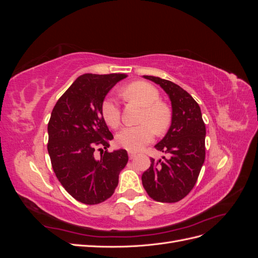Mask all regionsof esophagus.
Returning a JSON list of instances; mask_svg holds the SVG:
<instances>
[{
	"instance_id": "1",
	"label": "esophagus",
	"mask_w": 258,
	"mask_h": 258,
	"mask_svg": "<svg viewBox=\"0 0 258 258\" xmlns=\"http://www.w3.org/2000/svg\"><path fill=\"white\" fill-rule=\"evenodd\" d=\"M136 155H137L136 153H132V152H130V153H129V158H130V159H134V158L136 157Z\"/></svg>"
}]
</instances>
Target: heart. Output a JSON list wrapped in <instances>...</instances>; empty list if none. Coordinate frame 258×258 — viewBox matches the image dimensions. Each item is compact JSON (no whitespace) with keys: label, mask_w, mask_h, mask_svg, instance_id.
<instances>
[{"label":"heart","mask_w":258,"mask_h":258,"mask_svg":"<svg viewBox=\"0 0 258 258\" xmlns=\"http://www.w3.org/2000/svg\"><path fill=\"white\" fill-rule=\"evenodd\" d=\"M123 97L132 102L143 106L139 116V123L135 127L122 129L116 137L119 146L131 152H138L150 143L155 134H166L171 124L170 108L160 102V95L157 88L145 82H136L128 85L122 91ZM101 114L104 121L113 129L121 123V113L118 103L114 98L107 97L101 104Z\"/></svg>","instance_id":"obj_1"}]
</instances>
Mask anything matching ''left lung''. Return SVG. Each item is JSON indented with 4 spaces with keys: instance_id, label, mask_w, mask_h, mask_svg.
<instances>
[{
    "instance_id": "obj_1",
    "label": "left lung",
    "mask_w": 258,
    "mask_h": 258,
    "mask_svg": "<svg viewBox=\"0 0 258 258\" xmlns=\"http://www.w3.org/2000/svg\"><path fill=\"white\" fill-rule=\"evenodd\" d=\"M165 90L172 105V122L157 151L168 154L161 160L151 159V167L142 174L148 196L158 202L182 200L196 184L206 158V124L199 104L178 85L160 77L144 75Z\"/></svg>"
}]
</instances>
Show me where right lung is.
<instances>
[{"instance_id":"1","label":"right lung","mask_w":258,"mask_h":258,"mask_svg":"<svg viewBox=\"0 0 258 258\" xmlns=\"http://www.w3.org/2000/svg\"><path fill=\"white\" fill-rule=\"evenodd\" d=\"M124 77L126 74L81 75L51 112L47 144L51 167L64 189L85 205L110 198L128 162L126 150L107 152L113 135L101 114L107 92ZM97 149L100 160L93 154Z\"/></svg>"}]
</instances>
